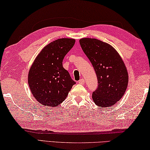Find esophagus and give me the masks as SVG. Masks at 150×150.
Returning <instances> with one entry per match:
<instances>
[{
	"instance_id": "obj_1",
	"label": "esophagus",
	"mask_w": 150,
	"mask_h": 150,
	"mask_svg": "<svg viewBox=\"0 0 150 150\" xmlns=\"http://www.w3.org/2000/svg\"><path fill=\"white\" fill-rule=\"evenodd\" d=\"M84 83H85V81H84V79H80L79 81V83L81 84H83Z\"/></svg>"
}]
</instances>
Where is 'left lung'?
Here are the masks:
<instances>
[{
	"instance_id": "8db88e82",
	"label": "left lung",
	"mask_w": 150,
	"mask_h": 150,
	"mask_svg": "<svg viewBox=\"0 0 150 150\" xmlns=\"http://www.w3.org/2000/svg\"><path fill=\"white\" fill-rule=\"evenodd\" d=\"M79 42L97 76L98 88L92 96L94 102L102 108L115 105L123 96L129 83L121 57L110 45L96 39L83 38Z\"/></svg>"
}]
</instances>
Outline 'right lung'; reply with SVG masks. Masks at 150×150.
Here are the masks:
<instances>
[{
  "mask_svg": "<svg viewBox=\"0 0 150 150\" xmlns=\"http://www.w3.org/2000/svg\"><path fill=\"white\" fill-rule=\"evenodd\" d=\"M75 42V39L63 38L49 43L38 54L30 68V90L43 105L56 107L60 104L76 83L62 65L65 56Z\"/></svg>",
  "mask_w": 150,
  "mask_h": 150,
  "instance_id": "add662e5",
  "label": "right lung"
}]
</instances>
